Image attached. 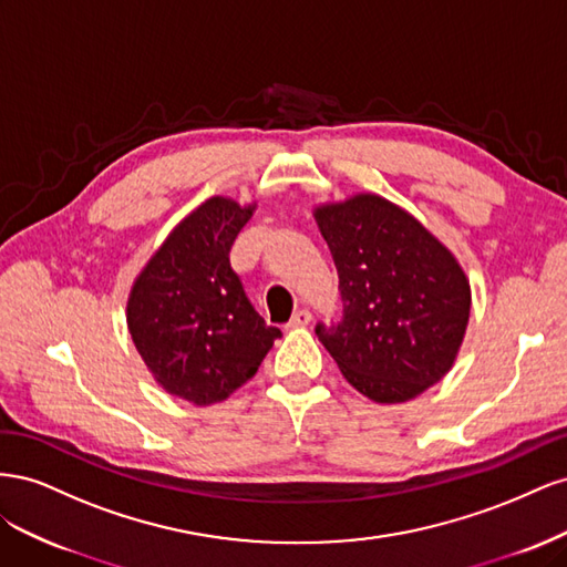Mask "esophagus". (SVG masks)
Returning <instances> with one entry per match:
<instances>
[{
    "mask_svg": "<svg viewBox=\"0 0 567 567\" xmlns=\"http://www.w3.org/2000/svg\"><path fill=\"white\" fill-rule=\"evenodd\" d=\"M310 321H312V312L310 310H298L293 317H290L288 326H290V329H300V326H307Z\"/></svg>",
    "mask_w": 567,
    "mask_h": 567,
    "instance_id": "1",
    "label": "esophagus"
}]
</instances>
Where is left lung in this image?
I'll return each mask as SVG.
<instances>
[{
    "instance_id": "8db88e82",
    "label": "left lung",
    "mask_w": 567,
    "mask_h": 567,
    "mask_svg": "<svg viewBox=\"0 0 567 567\" xmlns=\"http://www.w3.org/2000/svg\"><path fill=\"white\" fill-rule=\"evenodd\" d=\"M338 269L342 321L317 326L346 381L379 404L419 398L444 379L471 317V284L454 252L379 194L315 208Z\"/></svg>"
}]
</instances>
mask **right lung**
<instances>
[{
  "label": "right lung",
  "mask_w": 567,
  "mask_h": 567,
  "mask_svg": "<svg viewBox=\"0 0 567 567\" xmlns=\"http://www.w3.org/2000/svg\"><path fill=\"white\" fill-rule=\"evenodd\" d=\"M257 205L213 196L167 234L134 279L127 329L165 392L196 406L227 400L260 369L277 326H267L229 265L234 238Z\"/></svg>",
  "instance_id": "right-lung-1"
}]
</instances>
